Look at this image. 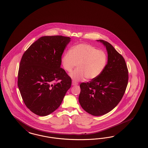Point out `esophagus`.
Instances as JSON below:
<instances>
[{"mask_svg": "<svg viewBox=\"0 0 148 148\" xmlns=\"http://www.w3.org/2000/svg\"><path fill=\"white\" fill-rule=\"evenodd\" d=\"M77 85H78L77 82H76L75 81H72V85L75 86Z\"/></svg>", "mask_w": 148, "mask_h": 148, "instance_id": "esophagus-1", "label": "esophagus"}]
</instances>
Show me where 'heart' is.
<instances>
[{"label":"heart","instance_id":"obj_1","mask_svg":"<svg viewBox=\"0 0 148 148\" xmlns=\"http://www.w3.org/2000/svg\"><path fill=\"white\" fill-rule=\"evenodd\" d=\"M108 55L92 45L81 43L73 47L71 51L63 54L61 62L63 68L68 72H72L77 64V68L70 74L75 81L86 78L93 80L100 76L108 63Z\"/></svg>","mask_w":148,"mask_h":148}]
</instances>
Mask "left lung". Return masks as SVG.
Returning a JSON list of instances; mask_svg holds the SVG:
<instances>
[{
    "mask_svg": "<svg viewBox=\"0 0 148 148\" xmlns=\"http://www.w3.org/2000/svg\"><path fill=\"white\" fill-rule=\"evenodd\" d=\"M102 43L107 50V66L102 74L89 82L80 85L79 101L82 108L95 116L111 111L121 101L127 85L128 69L125 61L110 43Z\"/></svg>",
    "mask_w": 148,
    "mask_h": 148,
    "instance_id": "left-lung-1",
    "label": "left lung"
}]
</instances>
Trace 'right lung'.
<instances>
[{
	"instance_id": "1",
	"label": "right lung",
	"mask_w": 148,
	"mask_h": 148,
	"mask_svg": "<svg viewBox=\"0 0 148 148\" xmlns=\"http://www.w3.org/2000/svg\"><path fill=\"white\" fill-rule=\"evenodd\" d=\"M69 37L43 36L23 55L18 86L23 100L32 112L45 116L60 106L72 79L61 68L62 55Z\"/></svg>"
}]
</instances>
